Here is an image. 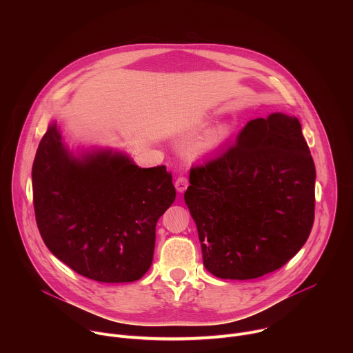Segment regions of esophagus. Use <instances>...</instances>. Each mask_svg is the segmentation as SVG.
Listing matches in <instances>:
<instances>
[{
    "mask_svg": "<svg viewBox=\"0 0 353 353\" xmlns=\"http://www.w3.org/2000/svg\"><path fill=\"white\" fill-rule=\"evenodd\" d=\"M174 185H176V190H177L179 192H184L185 188L188 187V179H187V176L180 174V176L176 179V181H174Z\"/></svg>",
    "mask_w": 353,
    "mask_h": 353,
    "instance_id": "1",
    "label": "esophagus"
}]
</instances>
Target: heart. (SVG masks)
<instances>
[{"label":"heart","instance_id":"b5f03b06","mask_svg":"<svg viewBox=\"0 0 353 353\" xmlns=\"http://www.w3.org/2000/svg\"><path fill=\"white\" fill-rule=\"evenodd\" d=\"M228 135H229V130L226 128V127H221L219 130H216L212 135H211V138L208 139V146L210 148H212V146H216V145H219V143H222L226 138H228Z\"/></svg>","mask_w":353,"mask_h":353}]
</instances>
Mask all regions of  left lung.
<instances>
[{"label":"left lung","mask_w":353,"mask_h":353,"mask_svg":"<svg viewBox=\"0 0 353 353\" xmlns=\"http://www.w3.org/2000/svg\"><path fill=\"white\" fill-rule=\"evenodd\" d=\"M316 168L296 117L274 113L245 124L236 142L192 166L185 204L205 268L254 279L283 267L307 241Z\"/></svg>","instance_id":"8db88e82"}]
</instances>
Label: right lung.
Returning <instances> with one entry per match:
<instances>
[{
	"label": "right lung",
	"mask_w": 353,
	"mask_h": 353,
	"mask_svg": "<svg viewBox=\"0 0 353 353\" xmlns=\"http://www.w3.org/2000/svg\"><path fill=\"white\" fill-rule=\"evenodd\" d=\"M32 183L40 236L72 271L119 283L149 270L157 222L176 198L166 166L141 169L110 150L74 159L52 124L39 143Z\"/></svg>",
	"instance_id": "1"
}]
</instances>
